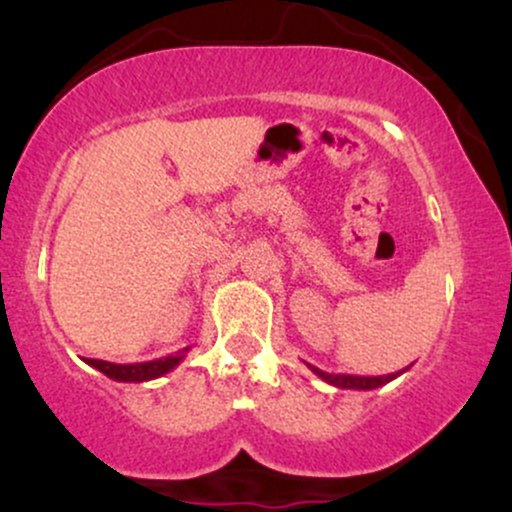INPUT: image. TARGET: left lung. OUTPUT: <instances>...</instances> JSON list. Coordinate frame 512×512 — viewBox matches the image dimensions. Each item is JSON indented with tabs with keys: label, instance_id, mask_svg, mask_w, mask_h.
I'll return each mask as SVG.
<instances>
[{
	"label": "left lung",
	"instance_id": "left-lung-1",
	"mask_svg": "<svg viewBox=\"0 0 512 512\" xmlns=\"http://www.w3.org/2000/svg\"><path fill=\"white\" fill-rule=\"evenodd\" d=\"M308 368L313 370L317 378L325 380L327 385H334V387H342V390H375V387H383L390 383V380H395L397 375H402L404 370H399V373H390V375H375V378H368V375H334V373H325V370L310 366Z\"/></svg>",
	"mask_w": 512,
	"mask_h": 512
}]
</instances>
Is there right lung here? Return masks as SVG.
Returning a JSON list of instances; mask_svg holds the SVG:
<instances>
[{"mask_svg": "<svg viewBox=\"0 0 512 512\" xmlns=\"http://www.w3.org/2000/svg\"><path fill=\"white\" fill-rule=\"evenodd\" d=\"M190 346L180 349L178 354L156 358V361L146 363H110V361H98V358H86L88 366L101 370L103 375H108L110 380H117V383H146V380L161 378V375L170 373L173 368H178L182 358L187 356Z\"/></svg>", "mask_w": 512, "mask_h": 512, "instance_id": "obj_1", "label": "right lung"}]
</instances>
